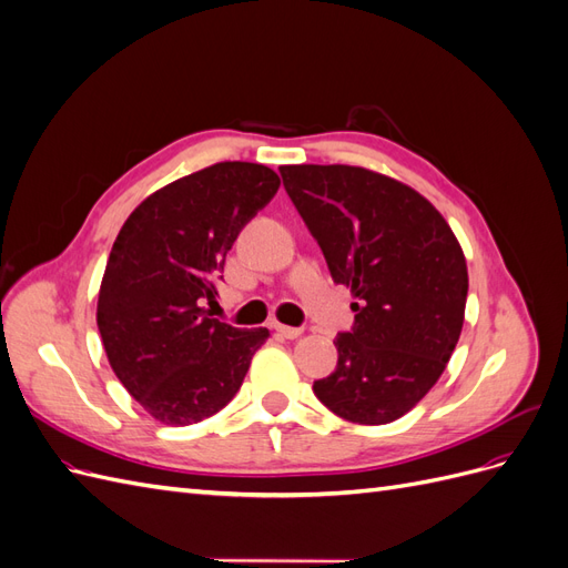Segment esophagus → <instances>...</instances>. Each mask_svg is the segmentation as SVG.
<instances>
[{"label": "esophagus", "mask_w": 568, "mask_h": 568, "mask_svg": "<svg viewBox=\"0 0 568 568\" xmlns=\"http://www.w3.org/2000/svg\"><path fill=\"white\" fill-rule=\"evenodd\" d=\"M274 332H277L282 338H298L303 334V329H298V326H286V324H274Z\"/></svg>", "instance_id": "obj_1"}]
</instances>
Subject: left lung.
Returning a JSON list of instances; mask_svg holds the SVG:
<instances>
[{
	"instance_id": "obj_1",
	"label": "left lung",
	"mask_w": 568,
	"mask_h": 568,
	"mask_svg": "<svg viewBox=\"0 0 568 568\" xmlns=\"http://www.w3.org/2000/svg\"><path fill=\"white\" fill-rule=\"evenodd\" d=\"M284 189L320 244L332 280L355 294L336 369L313 384L353 424L400 419L457 346L467 263L443 215L415 189L353 165H282Z\"/></svg>"
}]
</instances>
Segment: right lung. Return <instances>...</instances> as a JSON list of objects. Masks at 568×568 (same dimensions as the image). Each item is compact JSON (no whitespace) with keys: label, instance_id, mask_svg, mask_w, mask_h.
<instances>
[{"label":"right lung","instance_id":"obj_1","mask_svg":"<svg viewBox=\"0 0 568 568\" xmlns=\"http://www.w3.org/2000/svg\"><path fill=\"white\" fill-rule=\"evenodd\" d=\"M261 163H215L142 201L113 242L97 326L115 376L153 419L189 426L215 415L242 386L270 332L211 317L225 257L277 194Z\"/></svg>","mask_w":568,"mask_h":568}]
</instances>
